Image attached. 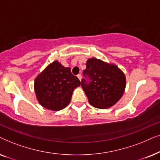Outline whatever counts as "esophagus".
<instances>
[{
	"mask_svg": "<svg viewBox=\"0 0 160 160\" xmlns=\"http://www.w3.org/2000/svg\"><path fill=\"white\" fill-rule=\"evenodd\" d=\"M78 78H79V80H80V81H81V80H82V75H81V74H78Z\"/></svg>",
	"mask_w": 160,
	"mask_h": 160,
	"instance_id": "esophagus-1",
	"label": "esophagus"
}]
</instances>
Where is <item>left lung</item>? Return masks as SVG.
<instances>
[{
	"label": "left lung",
	"mask_w": 160,
	"mask_h": 160,
	"mask_svg": "<svg viewBox=\"0 0 160 160\" xmlns=\"http://www.w3.org/2000/svg\"><path fill=\"white\" fill-rule=\"evenodd\" d=\"M81 86L93 107L106 109L122 97L126 78L116 66L92 58L86 62Z\"/></svg>",
	"instance_id": "left-lung-1"
}]
</instances>
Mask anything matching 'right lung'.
<instances>
[{
    "label": "right lung",
    "mask_w": 160,
    "mask_h": 160,
    "mask_svg": "<svg viewBox=\"0 0 160 160\" xmlns=\"http://www.w3.org/2000/svg\"><path fill=\"white\" fill-rule=\"evenodd\" d=\"M80 85L69 67L54 61L36 78L34 88L38 101L44 108L58 111L69 105L73 90Z\"/></svg>",
    "instance_id": "add662e5"
}]
</instances>
